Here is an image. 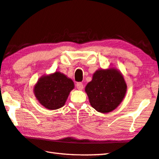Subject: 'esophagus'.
Returning a JSON list of instances; mask_svg holds the SVG:
<instances>
[{"label":"esophagus","mask_w":159,"mask_h":159,"mask_svg":"<svg viewBox=\"0 0 159 159\" xmlns=\"http://www.w3.org/2000/svg\"><path fill=\"white\" fill-rule=\"evenodd\" d=\"M76 87L77 88V89H79V90H82L83 88H84V87H83L82 82H77L76 84Z\"/></svg>","instance_id":"34e87169"}]
</instances>
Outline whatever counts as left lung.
Listing matches in <instances>:
<instances>
[{"label":"left lung","instance_id":"8db88e82","mask_svg":"<svg viewBox=\"0 0 159 159\" xmlns=\"http://www.w3.org/2000/svg\"><path fill=\"white\" fill-rule=\"evenodd\" d=\"M127 86L120 72L114 68L98 70L86 86L91 105L99 112L107 113L118 107L124 98Z\"/></svg>","mask_w":159,"mask_h":159}]
</instances>
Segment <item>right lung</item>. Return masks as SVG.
<instances>
[{"instance_id":"right-lung-1","label":"right lung","mask_w":159,"mask_h":159,"mask_svg":"<svg viewBox=\"0 0 159 159\" xmlns=\"http://www.w3.org/2000/svg\"><path fill=\"white\" fill-rule=\"evenodd\" d=\"M74 89L72 80L59 72L41 77L34 88L40 103L49 110L63 107L70 92Z\"/></svg>"}]
</instances>
